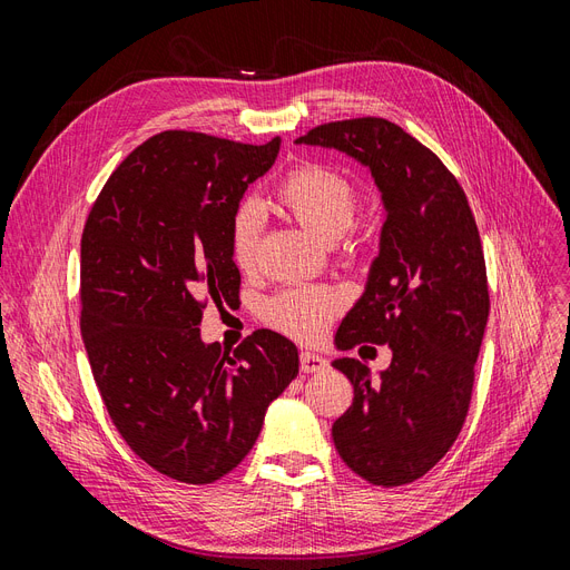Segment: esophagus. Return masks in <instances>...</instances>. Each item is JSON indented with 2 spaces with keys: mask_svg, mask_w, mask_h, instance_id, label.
Wrapping results in <instances>:
<instances>
[{
  "mask_svg": "<svg viewBox=\"0 0 570 570\" xmlns=\"http://www.w3.org/2000/svg\"><path fill=\"white\" fill-rule=\"evenodd\" d=\"M299 364H302V371H304V373H321V371H325L327 361H325L321 354H316V352L304 350V352L299 354Z\"/></svg>",
  "mask_w": 570,
  "mask_h": 570,
  "instance_id": "obj_1",
  "label": "esophagus"
}]
</instances>
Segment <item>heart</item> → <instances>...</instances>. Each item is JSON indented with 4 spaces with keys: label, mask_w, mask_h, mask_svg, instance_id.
Segmentation results:
<instances>
[{
    "label": "heart",
    "mask_w": 570,
    "mask_h": 570,
    "mask_svg": "<svg viewBox=\"0 0 570 570\" xmlns=\"http://www.w3.org/2000/svg\"><path fill=\"white\" fill-rule=\"evenodd\" d=\"M281 199L304 228L325 243H335L352 228L358 206L354 183L340 170L325 166H304L289 174L281 187ZM264 223L266 209L262 202L249 197L237 204L230 220V254L239 268L254 266ZM340 306L342 297L335 289L302 285L273 297L266 306V316L292 337L314 340L335 318Z\"/></svg>",
    "instance_id": "obj_1"
}]
</instances>
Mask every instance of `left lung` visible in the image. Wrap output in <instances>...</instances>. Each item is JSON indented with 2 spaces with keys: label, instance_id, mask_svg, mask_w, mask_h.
<instances>
[{
  "label": "left lung",
  "instance_id": "8db88e82",
  "mask_svg": "<svg viewBox=\"0 0 570 570\" xmlns=\"http://www.w3.org/2000/svg\"><path fill=\"white\" fill-rule=\"evenodd\" d=\"M295 142L342 151L381 193L377 256L335 347L387 344L392 361L375 377L358 358L333 361L354 387L352 406L333 423V442L373 485H406L450 452L469 413L490 314L475 218L435 154L385 118L337 120Z\"/></svg>",
  "mask_w": 570,
  "mask_h": 570
}]
</instances>
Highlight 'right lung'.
Returning <instances> with one entry per match:
<instances>
[{
  "label": "right lung",
  "instance_id": "add662e5",
  "mask_svg": "<svg viewBox=\"0 0 570 570\" xmlns=\"http://www.w3.org/2000/svg\"><path fill=\"white\" fill-rule=\"evenodd\" d=\"M281 140L149 137L101 189L80 243V331L120 438L168 478L206 485L254 446L299 373L295 342L256 331L233 352L202 340L206 304H237L230 220Z\"/></svg>",
  "mask_w": 570,
  "mask_h": 570
}]
</instances>
